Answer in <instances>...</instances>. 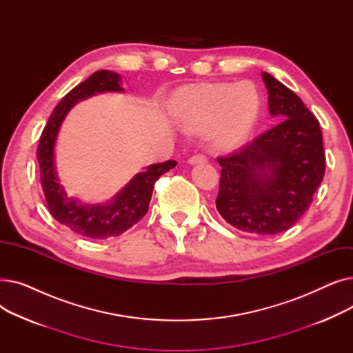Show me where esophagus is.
<instances>
[{
  "label": "esophagus",
  "mask_w": 353,
  "mask_h": 353,
  "mask_svg": "<svg viewBox=\"0 0 353 353\" xmlns=\"http://www.w3.org/2000/svg\"><path fill=\"white\" fill-rule=\"evenodd\" d=\"M208 161V159L203 156V154H194V156H192L189 160H188V163L189 164H199V163H206Z\"/></svg>",
  "instance_id": "1"
}]
</instances>
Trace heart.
<instances>
[{
  "label": "heart",
  "mask_w": 353,
  "mask_h": 353,
  "mask_svg": "<svg viewBox=\"0 0 353 353\" xmlns=\"http://www.w3.org/2000/svg\"><path fill=\"white\" fill-rule=\"evenodd\" d=\"M262 107L261 90L252 81L210 83L177 91L170 113L184 128L209 130L217 147L234 148L253 133Z\"/></svg>",
  "instance_id": "b5f03b06"
}]
</instances>
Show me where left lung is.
I'll use <instances>...</instances> for the list:
<instances>
[{
	"label": "left lung",
	"instance_id": "left-lung-1",
	"mask_svg": "<svg viewBox=\"0 0 353 353\" xmlns=\"http://www.w3.org/2000/svg\"><path fill=\"white\" fill-rule=\"evenodd\" d=\"M269 113L281 123L219 157L221 177L216 209L233 228L276 234L292 228L309 209L325 174L319 121L303 101L269 72Z\"/></svg>",
	"mask_w": 353,
	"mask_h": 353
}]
</instances>
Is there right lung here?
I'll return each mask as SVG.
<instances>
[{"label": "right lung", "instance_id": "1", "mask_svg": "<svg viewBox=\"0 0 353 353\" xmlns=\"http://www.w3.org/2000/svg\"><path fill=\"white\" fill-rule=\"evenodd\" d=\"M121 76L119 72L100 70L74 87L63 100L55 105L52 114L46 124L40 144L37 148V160L40 164L41 186L47 200V206L52 217L74 233L88 239H110L120 236L148 210L156 180L176 167L174 160H167L148 165L144 172L137 173L125 186L105 203H85L79 197H70L60 184L55 170V143L60 127L68 111L79 101L92 97L100 92H123Z\"/></svg>", "mask_w": 353, "mask_h": 353}]
</instances>
